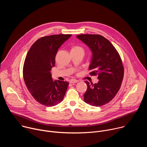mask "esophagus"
Wrapping results in <instances>:
<instances>
[{"mask_svg": "<svg viewBox=\"0 0 147 147\" xmlns=\"http://www.w3.org/2000/svg\"><path fill=\"white\" fill-rule=\"evenodd\" d=\"M78 82V80H75V79H71V80H70V83H71V84H73V83H76Z\"/></svg>", "mask_w": 147, "mask_h": 147, "instance_id": "esophagus-1", "label": "esophagus"}]
</instances>
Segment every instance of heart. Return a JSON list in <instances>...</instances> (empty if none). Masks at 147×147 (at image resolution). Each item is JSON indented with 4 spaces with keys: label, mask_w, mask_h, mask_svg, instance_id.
Listing matches in <instances>:
<instances>
[{
    "label": "heart",
    "mask_w": 147,
    "mask_h": 147,
    "mask_svg": "<svg viewBox=\"0 0 147 147\" xmlns=\"http://www.w3.org/2000/svg\"><path fill=\"white\" fill-rule=\"evenodd\" d=\"M73 49H76V50H82V51H83V50H82V49L81 47H75L74 48H73Z\"/></svg>",
    "instance_id": "b5f03b06"
}]
</instances>
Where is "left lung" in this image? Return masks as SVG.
Returning <instances> with one entry per match:
<instances>
[{
  "mask_svg": "<svg viewBox=\"0 0 147 147\" xmlns=\"http://www.w3.org/2000/svg\"><path fill=\"white\" fill-rule=\"evenodd\" d=\"M92 52L90 74L99 80L93 84L87 81L84 100L91 106L100 107L109 102L119 91L124 76V67L120 55L107 38L97 34L76 36Z\"/></svg>",
  "mask_w": 147,
  "mask_h": 147,
  "instance_id": "left-lung-1",
  "label": "left lung"
}]
</instances>
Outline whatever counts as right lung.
<instances>
[{
    "label": "right lung",
    "mask_w": 147,
    "mask_h": 147,
    "mask_svg": "<svg viewBox=\"0 0 147 147\" xmlns=\"http://www.w3.org/2000/svg\"><path fill=\"white\" fill-rule=\"evenodd\" d=\"M71 34L44 36L35 41L26 56L23 77L33 98L39 103L53 107L60 103L65 95L69 82L53 81L51 73L55 66L59 48Z\"/></svg>",
    "instance_id": "right-lung-1"
}]
</instances>
